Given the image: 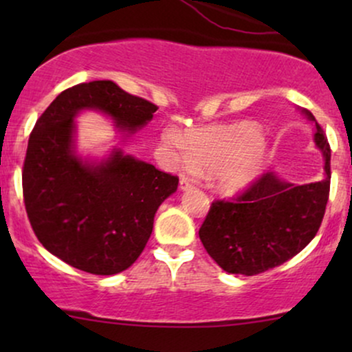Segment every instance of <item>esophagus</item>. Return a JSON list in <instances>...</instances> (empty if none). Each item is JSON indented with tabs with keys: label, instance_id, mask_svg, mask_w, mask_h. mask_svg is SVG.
Returning a JSON list of instances; mask_svg holds the SVG:
<instances>
[{
	"label": "esophagus",
	"instance_id": "1",
	"mask_svg": "<svg viewBox=\"0 0 352 352\" xmlns=\"http://www.w3.org/2000/svg\"><path fill=\"white\" fill-rule=\"evenodd\" d=\"M192 187H193V182H190L188 179H185V177L180 180V190H190Z\"/></svg>",
	"mask_w": 352,
	"mask_h": 352
}]
</instances>
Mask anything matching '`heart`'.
I'll use <instances>...</instances> for the list:
<instances>
[{
    "mask_svg": "<svg viewBox=\"0 0 352 352\" xmlns=\"http://www.w3.org/2000/svg\"><path fill=\"white\" fill-rule=\"evenodd\" d=\"M165 142L179 148L188 168L208 172L210 185L221 195H238L263 175L270 151L260 129L252 122L197 129L182 135L167 134Z\"/></svg>",
    "mask_w": 352,
    "mask_h": 352,
    "instance_id": "1",
    "label": "heart"
}]
</instances>
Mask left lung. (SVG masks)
I'll use <instances>...</instances> for the list:
<instances>
[{
    "instance_id": "obj_1",
    "label": "left lung",
    "mask_w": 352,
    "mask_h": 352,
    "mask_svg": "<svg viewBox=\"0 0 352 352\" xmlns=\"http://www.w3.org/2000/svg\"><path fill=\"white\" fill-rule=\"evenodd\" d=\"M314 144L322 153L324 175L298 185L278 173H263L235 200H215L199 235L205 250L227 273L253 274L280 266L316 236L324 217L331 184V148L314 116Z\"/></svg>"
}]
</instances>
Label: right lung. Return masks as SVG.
<instances>
[{"mask_svg":"<svg viewBox=\"0 0 352 352\" xmlns=\"http://www.w3.org/2000/svg\"><path fill=\"white\" fill-rule=\"evenodd\" d=\"M107 116L122 134L151 122L157 106L112 80L66 89L36 122L23 167L28 218L47 252L92 274H117L142 253L153 217L179 179L114 147L89 159L76 147V117Z\"/></svg>","mask_w":352,"mask_h":352,"instance_id":"obj_1","label":"right lung"}]
</instances>
